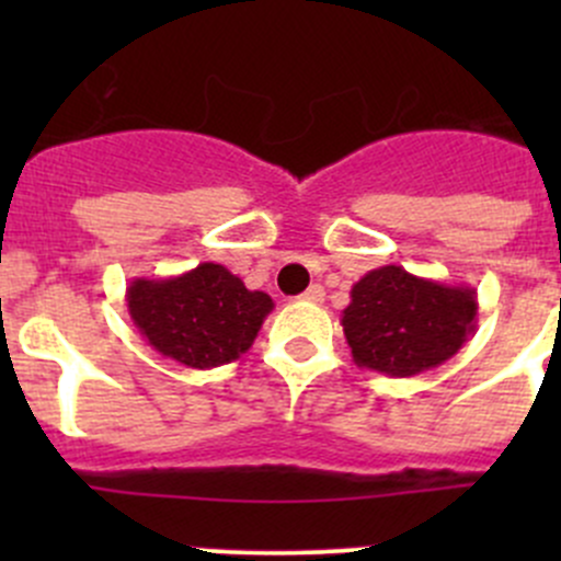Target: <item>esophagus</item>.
<instances>
[{
    "label": "esophagus",
    "instance_id": "esophagus-1",
    "mask_svg": "<svg viewBox=\"0 0 561 561\" xmlns=\"http://www.w3.org/2000/svg\"><path fill=\"white\" fill-rule=\"evenodd\" d=\"M322 298H325V290H322V285H312L307 293L301 296V301H309V304H320Z\"/></svg>",
    "mask_w": 561,
    "mask_h": 561
}]
</instances>
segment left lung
Returning a JSON list of instances; mask_svg holds the SVG:
<instances>
[{"mask_svg": "<svg viewBox=\"0 0 561 561\" xmlns=\"http://www.w3.org/2000/svg\"><path fill=\"white\" fill-rule=\"evenodd\" d=\"M344 339L360 369L415 377L450 360L478 328V293L380 265L350 290Z\"/></svg>", "mask_w": 561, "mask_h": 561, "instance_id": "1", "label": "left lung"}]
</instances>
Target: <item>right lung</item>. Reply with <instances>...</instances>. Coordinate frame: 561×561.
Here are the masks:
<instances>
[{
    "label": "right lung",
    "mask_w": 561,
    "mask_h": 561,
    "mask_svg": "<svg viewBox=\"0 0 561 561\" xmlns=\"http://www.w3.org/2000/svg\"><path fill=\"white\" fill-rule=\"evenodd\" d=\"M124 298L140 336L190 369H214L241 358L274 309L268 293L247 290L219 263H201L165 279L138 276Z\"/></svg>",
    "instance_id": "1"
}]
</instances>
